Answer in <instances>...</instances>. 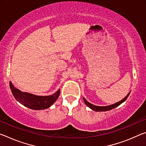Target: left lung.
Segmentation results:
<instances>
[{
	"label": "left lung",
	"instance_id": "left-lung-1",
	"mask_svg": "<svg viewBox=\"0 0 146 146\" xmlns=\"http://www.w3.org/2000/svg\"><path fill=\"white\" fill-rule=\"evenodd\" d=\"M130 92L127 94L126 97H125L124 98H123L122 100L119 101V102H118L117 103L114 104H112V105H110V106H95L92 104H91L90 102H88L87 100H86L83 97V99L84 101V102L87 106H88L89 108H91V110H93V111H110L111 110H113V109H114L115 108L118 107V106L120 105L121 104L123 103L124 101H125V100L127 99L128 96L129 95Z\"/></svg>",
	"mask_w": 146,
	"mask_h": 146
}]
</instances>
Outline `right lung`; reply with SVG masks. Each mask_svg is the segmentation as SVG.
<instances>
[{"instance_id": "add662e5", "label": "right lung", "mask_w": 146, "mask_h": 146, "mask_svg": "<svg viewBox=\"0 0 146 146\" xmlns=\"http://www.w3.org/2000/svg\"><path fill=\"white\" fill-rule=\"evenodd\" d=\"M11 91L15 99L21 104L35 110H45L49 108L55 102L60 95V90L49 96H37L33 94L23 92L15 88L12 83L9 82Z\"/></svg>"}]
</instances>
